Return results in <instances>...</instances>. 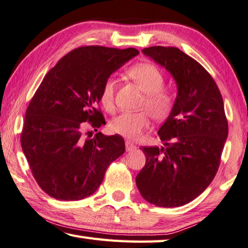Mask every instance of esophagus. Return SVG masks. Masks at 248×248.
Instances as JSON below:
<instances>
[{"instance_id": "obj_1", "label": "esophagus", "mask_w": 248, "mask_h": 248, "mask_svg": "<svg viewBox=\"0 0 248 248\" xmlns=\"http://www.w3.org/2000/svg\"><path fill=\"white\" fill-rule=\"evenodd\" d=\"M137 146L133 145V144L130 142V141H125V151L127 152H130V151H133L136 150Z\"/></svg>"}]
</instances>
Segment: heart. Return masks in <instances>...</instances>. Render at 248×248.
<instances>
[{
    "label": "heart",
    "instance_id": "obj_1",
    "mask_svg": "<svg viewBox=\"0 0 248 248\" xmlns=\"http://www.w3.org/2000/svg\"><path fill=\"white\" fill-rule=\"evenodd\" d=\"M128 76L138 87L146 94L145 105L152 116L156 119L167 117L173 106V95L167 90L161 89L164 85V76L156 66L147 62L134 65L128 70ZM116 81L109 78L105 81L101 93V101L106 109L114 108ZM151 124V115L147 111L123 112L111 120L110 130L114 133L130 140L138 139L144 130Z\"/></svg>",
    "mask_w": 248,
    "mask_h": 248
}]
</instances>
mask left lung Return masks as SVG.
I'll use <instances>...</instances> for the list:
<instances>
[{"mask_svg": "<svg viewBox=\"0 0 248 248\" xmlns=\"http://www.w3.org/2000/svg\"><path fill=\"white\" fill-rule=\"evenodd\" d=\"M143 54L177 84V97L158 136L164 146L142 147L145 166L136 178L142 197L158 207L186 205L215 178L228 138L217 84L200 62L177 47L151 46Z\"/></svg>", "mask_w": 248, "mask_h": 248, "instance_id": "1", "label": "left lung"}]
</instances>
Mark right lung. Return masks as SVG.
I'll return each instance as SVG.
<instances>
[{"instance_id": "obj_1", "label": "right lung", "mask_w": 248, "mask_h": 248, "mask_svg": "<svg viewBox=\"0 0 248 248\" xmlns=\"http://www.w3.org/2000/svg\"><path fill=\"white\" fill-rule=\"evenodd\" d=\"M139 51L82 46L46 75L27 108L21 147L40 187L56 200L79 201L101 186L108 166L124 153L121 136L97 131L105 119L95 106L105 81Z\"/></svg>"}]
</instances>
